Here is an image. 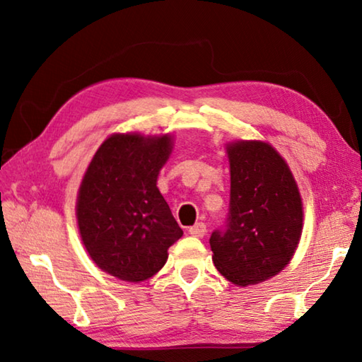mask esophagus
Listing matches in <instances>:
<instances>
[{"label": "esophagus", "mask_w": 362, "mask_h": 362, "mask_svg": "<svg viewBox=\"0 0 362 362\" xmlns=\"http://www.w3.org/2000/svg\"><path fill=\"white\" fill-rule=\"evenodd\" d=\"M188 233L192 236H196V238H203L206 235V225L203 222H198L194 223L193 226H189L188 228Z\"/></svg>", "instance_id": "obj_1"}]
</instances>
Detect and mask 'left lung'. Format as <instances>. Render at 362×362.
Returning a JSON list of instances; mask_svg holds the SVG:
<instances>
[{"mask_svg":"<svg viewBox=\"0 0 362 362\" xmlns=\"http://www.w3.org/2000/svg\"><path fill=\"white\" fill-rule=\"evenodd\" d=\"M230 209L211 235L214 265L230 283L269 279L291 262L302 235V198L286 161L265 142H235Z\"/></svg>","mask_w":362,"mask_h":362,"instance_id":"obj_1","label":"left lung"}]
</instances>
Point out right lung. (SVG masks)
<instances>
[{"label":"right lung","mask_w":362,"mask_h":362,"mask_svg":"<svg viewBox=\"0 0 362 362\" xmlns=\"http://www.w3.org/2000/svg\"><path fill=\"white\" fill-rule=\"evenodd\" d=\"M170 148V136L115 134L86 170L76 203L79 233L90 259L112 276L151 278L183 235L156 187Z\"/></svg>","instance_id":"obj_1"}]
</instances>
